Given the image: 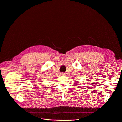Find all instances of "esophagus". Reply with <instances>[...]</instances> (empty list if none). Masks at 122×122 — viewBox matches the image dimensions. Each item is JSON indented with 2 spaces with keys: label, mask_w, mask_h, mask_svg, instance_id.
Segmentation results:
<instances>
[{
  "label": "esophagus",
  "mask_w": 122,
  "mask_h": 122,
  "mask_svg": "<svg viewBox=\"0 0 122 122\" xmlns=\"http://www.w3.org/2000/svg\"><path fill=\"white\" fill-rule=\"evenodd\" d=\"M60 75H65V74L64 73L61 72V73H60Z\"/></svg>",
  "instance_id": "esophagus-1"
}]
</instances>
